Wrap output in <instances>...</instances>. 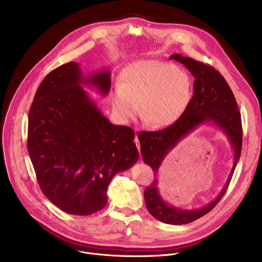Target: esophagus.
<instances>
[{
    "label": "esophagus",
    "instance_id": "obj_1",
    "mask_svg": "<svg viewBox=\"0 0 262 262\" xmlns=\"http://www.w3.org/2000/svg\"><path fill=\"white\" fill-rule=\"evenodd\" d=\"M135 143H136V145H137L138 150L140 151V141H139V139H138V136H136V138H135Z\"/></svg>",
    "mask_w": 262,
    "mask_h": 262
}]
</instances>
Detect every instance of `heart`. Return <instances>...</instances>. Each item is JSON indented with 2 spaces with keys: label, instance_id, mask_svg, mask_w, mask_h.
Instances as JSON below:
<instances>
[{
  "label": "heart",
  "instance_id": "1",
  "mask_svg": "<svg viewBox=\"0 0 262 262\" xmlns=\"http://www.w3.org/2000/svg\"><path fill=\"white\" fill-rule=\"evenodd\" d=\"M192 81L184 70L159 60H141L122 71L113 95V107L123 120L140 113L156 128L174 124L189 107Z\"/></svg>",
  "mask_w": 262,
  "mask_h": 262
}]
</instances>
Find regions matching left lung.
Wrapping results in <instances>:
<instances>
[{
  "mask_svg": "<svg viewBox=\"0 0 262 262\" xmlns=\"http://www.w3.org/2000/svg\"><path fill=\"white\" fill-rule=\"evenodd\" d=\"M183 64L193 74L194 94L185 113L172 125L158 132H142L138 135L141 154L145 164L156 173L150 186L145 190L144 198L148 211L159 221L171 225L192 223L209 212L226 193L242 152L243 128L238 105L228 83L212 66L189 57L174 54L170 57ZM212 122L229 138L235 152L234 167L219 196L199 210L186 211L168 205L159 195L156 178L161 162L171 149L197 126Z\"/></svg>",
  "mask_w": 262,
  "mask_h": 262,
  "instance_id": "obj_1",
  "label": "left lung"
}]
</instances>
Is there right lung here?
Returning a JSON list of instances; mask_svg holds the SVG:
<instances>
[{
    "instance_id": "obj_1",
    "label": "right lung",
    "mask_w": 262,
    "mask_h": 262,
    "mask_svg": "<svg viewBox=\"0 0 262 262\" xmlns=\"http://www.w3.org/2000/svg\"><path fill=\"white\" fill-rule=\"evenodd\" d=\"M82 85L106 95L111 73L103 69L86 77L71 61L48 74L29 111L27 143L42 193L76 215L102 209L112 178L139 159L134 130L112 124Z\"/></svg>"
}]
</instances>
